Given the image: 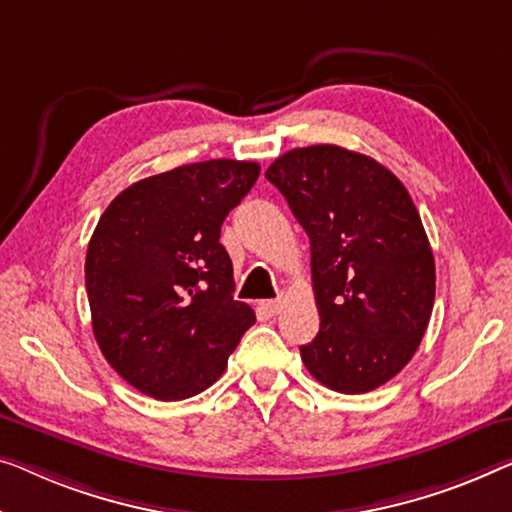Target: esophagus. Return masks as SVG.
Segmentation results:
<instances>
[{"label":"esophagus","instance_id":"esophagus-1","mask_svg":"<svg viewBox=\"0 0 512 512\" xmlns=\"http://www.w3.org/2000/svg\"><path fill=\"white\" fill-rule=\"evenodd\" d=\"M259 308H262L266 315L269 317H276L280 315V310L285 308V299H271V301H262L259 303Z\"/></svg>","mask_w":512,"mask_h":512}]
</instances>
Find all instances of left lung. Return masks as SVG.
<instances>
[{
  "label": "left lung",
  "instance_id": "1",
  "mask_svg": "<svg viewBox=\"0 0 512 512\" xmlns=\"http://www.w3.org/2000/svg\"><path fill=\"white\" fill-rule=\"evenodd\" d=\"M266 179L310 239L319 333L301 347L305 368L331 391H375L416 354L434 305L411 195L375 158L335 144L287 151Z\"/></svg>",
  "mask_w": 512,
  "mask_h": 512
}]
</instances>
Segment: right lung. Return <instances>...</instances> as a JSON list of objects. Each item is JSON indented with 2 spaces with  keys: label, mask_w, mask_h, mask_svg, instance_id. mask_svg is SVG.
Segmentation results:
<instances>
[{
  "label": "right lung",
  "mask_w": 512,
  "mask_h": 512,
  "mask_svg": "<svg viewBox=\"0 0 512 512\" xmlns=\"http://www.w3.org/2000/svg\"><path fill=\"white\" fill-rule=\"evenodd\" d=\"M259 177L216 158L128 186L91 234L85 285L98 347L156 400H186L218 381L255 310L234 301L220 225Z\"/></svg>",
  "instance_id": "right-lung-1"
}]
</instances>
